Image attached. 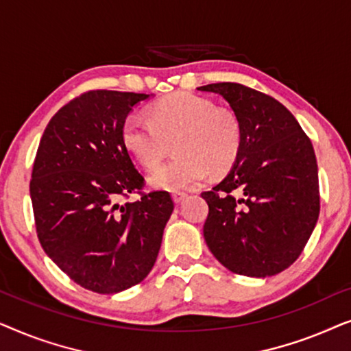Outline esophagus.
I'll use <instances>...</instances> for the list:
<instances>
[{
    "instance_id": "esophagus-1",
    "label": "esophagus",
    "mask_w": 351,
    "mask_h": 351,
    "mask_svg": "<svg viewBox=\"0 0 351 351\" xmlns=\"http://www.w3.org/2000/svg\"><path fill=\"white\" fill-rule=\"evenodd\" d=\"M185 198H186V193H174V195H172V199H174L176 204H180Z\"/></svg>"
}]
</instances>
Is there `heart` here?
I'll return each instance as SVG.
<instances>
[{"instance_id": "1", "label": "heart", "mask_w": 351, "mask_h": 351, "mask_svg": "<svg viewBox=\"0 0 351 351\" xmlns=\"http://www.w3.org/2000/svg\"><path fill=\"white\" fill-rule=\"evenodd\" d=\"M126 150L153 169L174 143L176 158L153 172V189L180 191L198 185L209 174L230 171L241 150V128L237 117L217 108L209 99L179 93L160 100L150 110V119L131 114L121 129Z\"/></svg>"}]
</instances>
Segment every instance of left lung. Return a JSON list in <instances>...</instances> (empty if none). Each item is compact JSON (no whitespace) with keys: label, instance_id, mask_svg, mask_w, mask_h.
I'll return each instance as SVG.
<instances>
[{"label":"left lung","instance_id":"obj_1","mask_svg":"<svg viewBox=\"0 0 351 351\" xmlns=\"http://www.w3.org/2000/svg\"><path fill=\"white\" fill-rule=\"evenodd\" d=\"M227 100L241 150L225 179L203 191L209 251L230 271L267 278L304 251L319 215L318 166L310 138L289 110L238 83L198 88Z\"/></svg>","mask_w":351,"mask_h":351}]
</instances>
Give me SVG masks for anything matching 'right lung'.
I'll return each instance as SVG.
<instances>
[{
    "instance_id": "1",
    "label": "right lung",
    "mask_w": 351,
    "mask_h": 351,
    "mask_svg": "<svg viewBox=\"0 0 351 351\" xmlns=\"http://www.w3.org/2000/svg\"><path fill=\"white\" fill-rule=\"evenodd\" d=\"M150 95L89 90L71 100L51 118L33 165L30 196L43 249L99 294L145 280L174 210L167 191L119 204L143 186L123 143V123Z\"/></svg>"
}]
</instances>
